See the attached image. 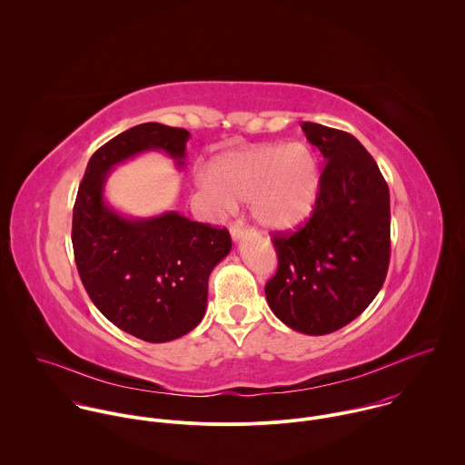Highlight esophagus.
Listing matches in <instances>:
<instances>
[{
	"label": "esophagus",
	"mask_w": 465,
	"mask_h": 465,
	"mask_svg": "<svg viewBox=\"0 0 465 465\" xmlns=\"http://www.w3.org/2000/svg\"><path fill=\"white\" fill-rule=\"evenodd\" d=\"M229 232H231L232 240L238 242V240H242V238L247 234V227H245L242 222H234V223L229 227Z\"/></svg>",
	"instance_id": "34e87169"
}]
</instances>
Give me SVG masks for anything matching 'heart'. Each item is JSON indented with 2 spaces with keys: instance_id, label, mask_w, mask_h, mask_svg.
<instances>
[{
  "instance_id": "1",
  "label": "heart",
  "mask_w": 465,
  "mask_h": 465,
  "mask_svg": "<svg viewBox=\"0 0 465 465\" xmlns=\"http://www.w3.org/2000/svg\"><path fill=\"white\" fill-rule=\"evenodd\" d=\"M202 192L220 205L251 202L254 220L272 231H292L313 211L321 190L315 153L302 143L260 144L222 155Z\"/></svg>"
}]
</instances>
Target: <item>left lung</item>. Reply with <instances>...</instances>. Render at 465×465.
<instances>
[{
  "label": "left lung",
  "mask_w": 465,
  "mask_h": 465,
  "mask_svg": "<svg viewBox=\"0 0 465 465\" xmlns=\"http://www.w3.org/2000/svg\"><path fill=\"white\" fill-rule=\"evenodd\" d=\"M326 166L313 214L293 234H275L277 272L266 302L288 328L328 334L352 322L381 290L391 262L389 186L351 134L304 122Z\"/></svg>",
  "instance_id": "obj_1"
}]
</instances>
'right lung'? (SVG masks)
<instances>
[{
  "label": "right lung",
  "mask_w": 465,
  "mask_h": 465,
  "mask_svg": "<svg viewBox=\"0 0 465 465\" xmlns=\"http://www.w3.org/2000/svg\"><path fill=\"white\" fill-rule=\"evenodd\" d=\"M190 133L141 124L98 148L87 163L74 207V263L94 306L120 330L161 343L195 330L207 306V281L232 247L227 229L192 222L177 211L129 218L104 190L114 166L148 150L184 166Z\"/></svg>",
  "instance_id": "1"
}]
</instances>
